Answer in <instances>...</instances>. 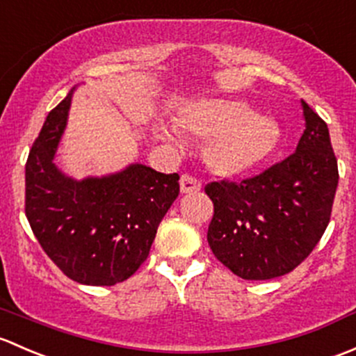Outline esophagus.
<instances>
[{
	"label": "esophagus",
	"instance_id": "34e87169",
	"mask_svg": "<svg viewBox=\"0 0 356 356\" xmlns=\"http://www.w3.org/2000/svg\"><path fill=\"white\" fill-rule=\"evenodd\" d=\"M200 179L192 177V175H183L181 179H179V188H181V193H195L200 190Z\"/></svg>",
	"mask_w": 356,
	"mask_h": 356
}]
</instances>
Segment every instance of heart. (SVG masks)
I'll return each instance as SVG.
<instances>
[{
    "label": "heart",
    "instance_id": "b5f03b06",
    "mask_svg": "<svg viewBox=\"0 0 356 356\" xmlns=\"http://www.w3.org/2000/svg\"><path fill=\"white\" fill-rule=\"evenodd\" d=\"M183 130L200 140H209L207 161L218 173L240 175L259 166L281 138L280 124L257 115L248 102L236 99H209L192 106L179 118ZM168 140H175L170 128H163Z\"/></svg>",
    "mask_w": 356,
    "mask_h": 356
}]
</instances>
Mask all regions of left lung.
Masks as SVG:
<instances>
[{
    "label": "left lung",
    "mask_w": 356,
    "mask_h": 356,
    "mask_svg": "<svg viewBox=\"0 0 356 356\" xmlns=\"http://www.w3.org/2000/svg\"><path fill=\"white\" fill-rule=\"evenodd\" d=\"M305 130L296 151L241 181H211L212 254L241 280L284 276L310 255L329 225L338 161L327 124L302 101Z\"/></svg>",
    "instance_id": "8db88e82"
}]
</instances>
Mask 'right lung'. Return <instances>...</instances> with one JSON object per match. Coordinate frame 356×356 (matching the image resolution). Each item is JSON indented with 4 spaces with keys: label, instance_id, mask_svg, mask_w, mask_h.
<instances>
[{
    "label": "right lung",
    "instance_id": "1",
    "mask_svg": "<svg viewBox=\"0 0 356 356\" xmlns=\"http://www.w3.org/2000/svg\"><path fill=\"white\" fill-rule=\"evenodd\" d=\"M72 92L47 115L25 164V216L46 255L70 280L113 286L128 280L151 252L161 219L179 193L178 173L144 164L76 181L53 159Z\"/></svg>",
    "mask_w": 356,
    "mask_h": 356
}]
</instances>
